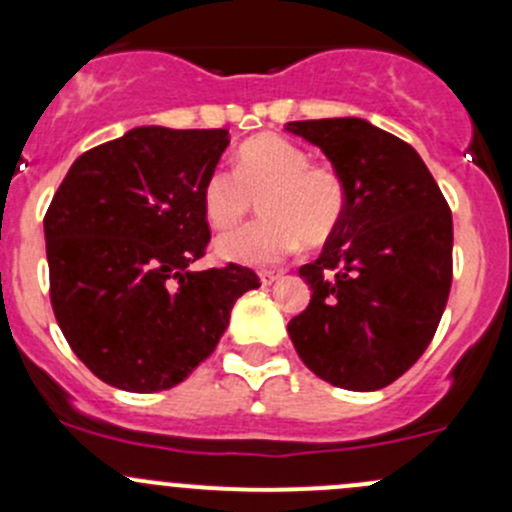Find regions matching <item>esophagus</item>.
<instances>
[{"mask_svg":"<svg viewBox=\"0 0 512 512\" xmlns=\"http://www.w3.org/2000/svg\"><path fill=\"white\" fill-rule=\"evenodd\" d=\"M280 277H282V270H262L260 272V282L265 287H270L272 282H277V280H280Z\"/></svg>","mask_w":512,"mask_h":512,"instance_id":"esophagus-1","label":"esophagus"}]
</instances>
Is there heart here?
I'll list each match as a JSON object with an SVG mask.
<instances>
[{"instance_id":"heart-1","label":"heart","mask_w":512,"mask_h":512,"mask_svg":"<svg viewBox=\"0 0 512 512\" xmlns=\"http://www.w3.org/2000/svg\"><path fill=\"white\" fill-rule=\"evenodd\" d=\"M260 200L265 218L215 242L220 260L270 265L299 247L322 245L347 210V185L329 165H314L309 151L277 133L242 143L235 170L215 168L203 183V213L210 227L237 225Z\"/></svg>"}]
</instances>
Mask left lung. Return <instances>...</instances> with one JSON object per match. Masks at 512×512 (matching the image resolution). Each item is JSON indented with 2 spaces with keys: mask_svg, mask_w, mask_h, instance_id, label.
I'll list each match as a JSON object with an SVG mask.
<instances>
[{
  "mask_svg": "<svg viewBox=\"0 0 512 512\" xmlns=\"http://www.w3.org/2000/svg\"><path fill=\"white\" fill-rule=\"evenodd\" d=\"M347 185L322 255L299 267L309 307L287 324L309 371L376 391L416 364L436 334L453 277V220L421 156L364 118L289 121Z\"/></svg>",
  "mask_w": 512,
  "mask_h": 512,
  "instance_id": "obj_1",
  "label": "left lung"
}]
</instances>
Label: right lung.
Returning a JSON list of instances; mask_svg holds the SVG:
<instances>
[{"label": "right lung", "mask_w": 512, "mask_h": 512, "mask_svg": "<svg viewBox=\"0 0 512 512\" xmlns=\"http://www.w3.org/2000/svg\"><path fill=\"white\" fill-rule=\"evenodd\" d=\"M225 128L138 126L74 160L44 218L51 307L74 354L133 394L173 389L218 347L250 267L193 272Z\"/></svg>", "instance_id": "right-lung-1"}]
</instances>
